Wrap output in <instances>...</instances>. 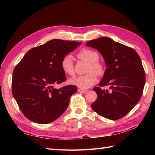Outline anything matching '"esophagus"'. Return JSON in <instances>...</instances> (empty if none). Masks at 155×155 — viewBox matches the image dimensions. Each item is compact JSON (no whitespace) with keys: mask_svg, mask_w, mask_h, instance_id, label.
Returning a JSON list of instances; mask_svg holds the SVG:
<instances>
[{"mask_svg":"<svg viewBox=\"0 0 155 155\" xmlns=\"http://www.w3.org/2000/svg\"><path fill=\"white\" fill-rule=\"evenodd\" d=\"M78 92H80V93H87V92L88 91L87 89H82V88H78Z\"/></svg>","mask_w":155,"mask_h":155,"instance_id":"esophagus-1","label":"esophagus"}]
</instances>
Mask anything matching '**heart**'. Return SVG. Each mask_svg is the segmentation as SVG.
<instances>
[{"mask_svg": "<svg viewBox=\"0 0 155 155\" xmlns=\"http://www.w3.org/2000/svg\"><path fill=\"white\" fill-rule=\"evenodd\" d=\"M77 57L83 60L90 63L87 71L89 72L87 74L81 76H77L70 80L71 84L75 85L82 89H86L91 87L96 83L97 81V76L94 71L98 74H102L104 72V67L100 62H97L99 56L94 50L89 48H83L78 52ZM61 66L62 70L64 73L68 75L74 74V64L73 60L71 55H65L62 58Z\"/></svg>", "mask_w": 155, "mask_h": 155, "instance_id": "b5f03b06", "label": "heart"}]
</instances>
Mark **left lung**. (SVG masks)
I'll return each mask as SVG.
<instances>
[{
	"mask_svg": "<svg viewBox=\"0 0 155 155\" xmlns=\"http://www.w3.org/2000/svg\"><path fill=\"white\" fill-rule=\"evenodd\" d=\"M87 46L101 52L107 67L99 87L93 88L97 98L91 107L108 119H120L133 109L143 94L146 77L139 55L133 48L108 37L90 41ZM107 86L109 90L103 88Z\"/></svg>",
	"mask_w": 155,
	"mask_h": 155,
	"instance_id": "obj_1",
	"label": "left lung"
}]
</instances>
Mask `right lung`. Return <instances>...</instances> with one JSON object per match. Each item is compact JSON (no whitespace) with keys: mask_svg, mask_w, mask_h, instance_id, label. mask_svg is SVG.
<instances>
[{"mask_svg":"<svg viewBox=\"0 0 155 155\" xmlns=\"http://www.w3.org/2000/svg\"><path fill=\"white\" fill-rule=\"evenodd\" d=\"M81 42L59 39L29 50L12 72V93L20 109L28 119L39 124L57 120L67 109L75 85L57 89L56 84L65 81L62 58Z\"/></svg>","mask_w":155,"mask_h":155,"instance_id":"right-lung-1","label":"right lung"}]
</instances>
